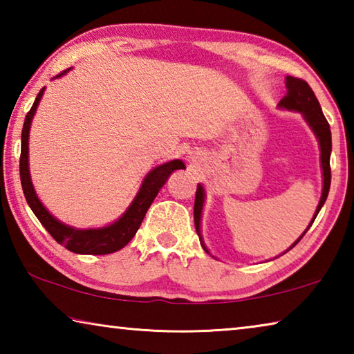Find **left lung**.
<instances>
[{
  "label": "left lung",
  "instance_id": "1",
  "mask_svg": "<svg viewBox=\"0 0 354 354\" xmlns=\"http://www.w3.org/2000/svg\"><path fill=\"white\" fill-rule=\"evenodd\" d=\"M286 86H287V93L286 97L279 101V106L290 111L301 112L304 118H306V122L309 123V127L313 128L320 143L322 169H323V192H322V198H320L319 206H317L314 218L310 221V225H313L317 214L320 212L322 206L325 205L328 192H329V185H331V167H329V156H331V129H329L328 120L325 118V115H323L319 100H317L315 93L313 92V88L309 87V84L306 81L299 80V77L287 76ZM203 203H205V190H203V187L198 184L196 185L195 206H194V220H195V227H196V232H198V236H200V220H201ZM310 225L308 226V230L310 227ZM306 231L303 232V236L306 234ZM301 237H299L290 248L295 247V245L301 241Z\"/></svg>",
  "mask_w": 354,
  "mask_h": 354
}]
</instances>
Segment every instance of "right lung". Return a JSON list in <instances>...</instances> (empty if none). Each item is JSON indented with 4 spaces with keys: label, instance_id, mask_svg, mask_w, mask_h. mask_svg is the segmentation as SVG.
I'll return each mask as SVG.
<instances>
[{
    "label": "right lung",
    "instance_id": "1",
    "mask_svg": "<svg viewBox=\"0 0 354 354\" xmlns=\"http://www.w3.org/2000/svg\"><path fill=\"white\" fill-rule=\"evenodd\" d=\"M68 70H64L56 77L67 73ZM45 88L37 93L34 104L26 113L25 123H23L21 131V153H20V179L25 198L29 207L32 209L35 217L44 225L45 230L50 232L51 237L57 243L64 245L65 248L73 251L77 254H109L122 250L131 239L136 236L137 230L142 225V220L145 217L148 207L151 206L156 195L159 194V189L165 184L167 179L171 175V171L178 169H185L183 160H170L162 165L156 167L153 171H149L147 178L143 179L139 194L136 195L134 201L131 203L128 211L120 217L115 223L109 226L100 227V230H75V227L67 226L56 220L53 215L46 211L41 205L40 200L35 195L31 176H29L28 167V139H29V128H31V120L37 109L39 101L44 95Z\"/></svg>",
    "mask_w": 354,
    "mask_h": 354
}]
</instances>
